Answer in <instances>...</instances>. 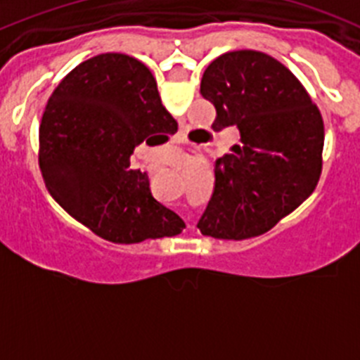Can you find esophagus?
Returning <instances> with one entry per match:
<instances>
[{
    "label": "esophagus",
    "mask_w": 360,
    "mask_h": 360,
    "mask_svg": "<svg viewBox=\"0 0 360 360\" xmlns=\"http://www.w3.org/2000/svg\"><path fill=\"white\" fill-rule=\"evenodd\" d=\"M178 142H184V136H180V139H178Z\"/></svg>",
    "instance_id": "obj_1"
}]
</instances>
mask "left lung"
Segmentation results:
<instances>
[{"mask_svg":"<svg viewBox=\"0 0 360 360\" xmlns=\"http://www.w3.org/2000/svg\"><path fill=\"white\" fill-rule=\"evenodd\" d=\"M200 94L214 104V131L236 126L241 144L214 165V193L198 227L219 240L270 231L314 193L324 124L304 86L257 50H234L205 68Z\"/></svg>","mask_w":360,"mask_h":360,"instance_id":"left-lung-1","label":"left lung"}]
</instances>
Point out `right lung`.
I'll list each match as a JSON object with an SVG mask.
<instances>
[{"instance_id":"right-lung-1","label":"right lung","mask_w":360,"mask_h":360,"mask_svg":"<svg viewBox=\"0 0 360 360\" xmlns=\"http://www.w3.org/2000/svg\"><path fill=\"white\" fill-rule=\"evenodd\" d=\"M178 129L146 65L98 53L50 95L39 124L46 189L72 218L113 243L180 234L184 219L153 198L149 178L129 169L133 149L164 144Z\"/></svg>"}]
</instances>
